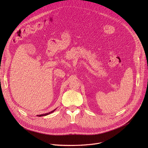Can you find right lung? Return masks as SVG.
<instances>
[{
  "label": "right lung",
  "mask_w": 148,
  "mask_h": 148,
  "mask_svg": "<svg viewBox=\"0 0 148 148\" xmlns=\"http://www.w3.org/2000/svg\"><path fill=\"white\" fill-rule=\"evenodd\" d=\"M54 111H55V110H53V111H51V112H49V113H47V114H41V115H38V116H45V115H49V114H51V113L53 112Z\"/></svg>",
  "instance_id": "1"
}]
</instances>
